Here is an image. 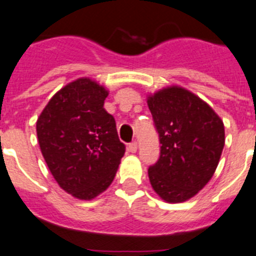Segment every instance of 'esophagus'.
Masks as SVG:
<instances>
[{
  "mask_svg": "<svg viewBox=\"0 0 256 256\" xmlns=\"http://www.w3.org/2000/svg\"><path fill=\"white\" fill-rule=\"evenodd\" d=\"M128 148L130 152H136V151H138V142H136V141H134V142L128 144Z\"/></svg>",
  "mask_w": 256,
  "mask_h": 256,
  "instance_id": "obj_1",
  "label": "esophagus"
}]
</instances>
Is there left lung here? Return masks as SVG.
<instances>
[{
  "instance_id": "left-lung-1",
  "label": "left lung",
  "mask_w": 256,
  "mask_h": 256,
  "mask_svg": "<svg viewBox=\"0 0 256 256\" xmlns=\"http://www.w3.org/2000/svg\"><path fill=\"white\" fill-rule=\"evenodd\" d=\"M161 144L148 168L151 186L168 202L196 195L214 175L225 144L224 124L206 102L172 86L148 98Z\"/></svg>"
}]
</instances>
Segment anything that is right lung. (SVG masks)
<instances>
[{"label":"right lung","instance_id":"add662e5","mask_svg":"<svg viewBox=\"0 0 256 256\" xmlns=\"http://www.w3.org/2000/svg\"><path fill=\"white\" fill-rule=\"evenodd\" d=\"M108 95L95 81L78 78L54 94L37 120L40 148L52 176L78 199L105 191L125 154L115 118L104 108Z\"/></svg>","mask_w":256,"mask_h":256}]
</instances>
